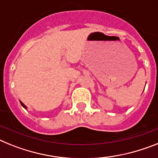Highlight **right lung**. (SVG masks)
Wrapping results in <instances>:
<instances>
[{
    "mask_svg": "<svg viewBox=\"0 0 158 158\" xmlns=\"http://www.w3.org/2000/svg\"><path fill=\"white\" fill-rule=\"evenodd\" d=\"M20 104H21V105H22V106H23V107H24L25 109H27V107H26V106H25V105H24V104H23V103H22V102H21V101H20Z\"/></svg>",
    "mask_w": 158,
    "mask_h": 158,
    "instance_id": "right-lung-1",
    "label": "right lung"
}]
</instances>
